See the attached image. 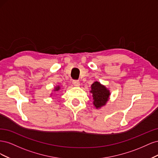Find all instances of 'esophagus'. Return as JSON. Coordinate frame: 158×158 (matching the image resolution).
<instances>
[{"instance_id":"1","label":"esophagus","mask_w":158,"mask_h":158,"mask_svg":"<svg viewBox=\"0 0 158 158\" xmlns=\"http://www.w3.org/2000/svg\"><path fill=\"white\" fill-rule=\"evenodd\" d=\"M73 83L74 85H75V86H79L80 85V82L78 80H74Z\"/></svg>"}]
</instances>
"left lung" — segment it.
Here are the masks:
<instances>
[{
  "mask_svg": "<svg viewBox=\"0 0 158 158\" xmlns=\"http://www.w3.org/2000/svg\"><path fill=\"white\" fill-rule=\"evenodd\" d=\"M91 93H92L94 105L96 108L105 106L109 97V91L98 82H95L92 85Z\"/></svg>",
  "mask_w": 158,
  "mask_h": 158,
  "instance_id": "left-lung-1",
  "label": "left lung"
}]
</instances>
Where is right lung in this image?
<instances>
[{"instance_id": "obj_1", "label": "right lung", "mask_w": 158, "mask_h": 158, "mask_svg": "<svg viewBox=\"0 0 158 158\" xmlns=\"http://www.w3.org/2000/svg\"><path fill=\"white\" fill-rule=\"evenodd\" d=\"M59 89H60V87L59 86H57V87H56L55 91H58V90H59Z\"/></svg>"}]
</instances>
